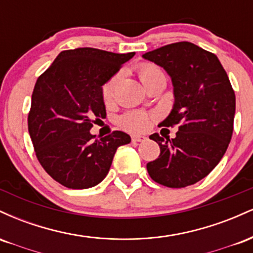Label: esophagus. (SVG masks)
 Listing matches in <instances>:
<instances>
[{
	"instance_id": "esophagus-1",
	"label": "esophagus",
	"mask_w": 253,
	"mask_h": 253,
	"mask_svg": "<svg viewBox=\"0 0 253 253\" xmlns=\"http://www.w3.org/2000/svg\"><path fill=\"white\" fill-rule=\"evenodd\" d=\"M132 141L133 143H139V141H145L146 140V136L144 135H132Z\"/></svg>"
}]
</instances>
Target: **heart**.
Returning a JSON list of instances; mask_svg holds the SVG:
<instances>
[{
    "instance_id": "1",
    "label": "heart",
    "mask_w": 253,
    "mask_h": 253,
    "mask_svg": "<svg viewBox=\"0 0 253 253\" xmlns=\"http://www.w3.org/2000/svg\"><path fill=\"white\" fill-rule=\"evenodd\" d=\"M136 72H138L141 82L146 86H149L150 84L156 82V81L164 78V72L162 71V69L157 66L156 64L150 62H143L138 64L136 65ZM119 80H120V75L117 74L110 77L102 85L101 95H102L104 103H110L113 101ZM151 118H152L151 115L140 112V110H130V112L125 113L124 115L119 118L118 124L121 128L128 130V132L139 133L144 132V130L149 128Z\"/></svg>"
}]
</instances>
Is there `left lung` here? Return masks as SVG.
<instances>
[{"label": "left lung", "instance_id": "left-lung-1", "mask_svg": "<svg viewBox=\"0 0 253 253\" xmlns=\"http://www.w3.org/2000/svg\"><path fill=\"white\" fill-rule=\"evenodd\" d=\"M165 69L173 84L175 104L162 123L178 127L176 138L153 133L158 158L147 163L153 181L184 188L201 181L219 164L233 133L236 95L217 57L188 42H173L143 54Z\"/></svg>", "mask_w": 253, "mask_h": 253}]
</instances>
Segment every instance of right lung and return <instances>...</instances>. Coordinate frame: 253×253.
Listing matches in <instances>:
<instances>
[{"label":"right lung","mask_w":253,"mask_h":253,"mask_svg":"<svg viewBox=\"0 0 253 253\" xmlns=\"http://www.w3.org/2000/svg\"><path fill=\"white\" fill-rule=\"evenodd\" d=\"M134 54L92 47L65 50L38 77L28 132L43 170L64 187L86 189L98 184L118 147L130 141L121 130L101 139L89 130L106 118L102 85Z\"/></svg>","instance_id":"obj_1"}]
</instances>
